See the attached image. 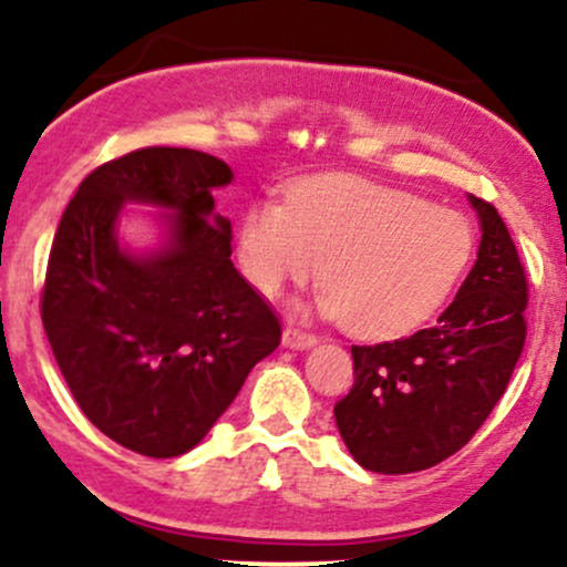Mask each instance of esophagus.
I'll return each mask as SVG.
<instances>
[{
	"label": "esophagus",
	"mask_w": 567,
	"mask_h": 567,
	"mask_svg": "<svg viewBox=\"0 0 567 567\" xmlns=\"http://www.w3.org/2000/svg\"><path fill=\"white\" fill-rule=\"evenodd\" d=\"M281 342H284V348H289V350H310L312 344L318 342V339L312 337V334H308V331L295 329V326H286Z\"/></svg>",
	"instance_id": "34e87169"
}]
</instances>
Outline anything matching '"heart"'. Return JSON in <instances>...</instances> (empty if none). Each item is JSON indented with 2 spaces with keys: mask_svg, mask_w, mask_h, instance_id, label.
Segmentation results:
<instances>
[{
  "mask_svg": "<svg viewBox=\"0 0 567 567\" xmlns=\"http://www.w3.org/2000/svg\"><path fill=\"white\" fill-rule=\"evenodd\" d=\"M475 228L462 212L350 175L291 185L286 204L255 202L238 223L236 257L262 297L321 278L316 302L352 334L392 339L430 321L467 276Z\"/></svg>",
  "mask_w": 567,
  "mask_h": 567,
  "instance_id": "heart-1",
  "label": "heart"
}]
</instances>
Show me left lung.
Masks as SVG:
<instances>
[{
	"instance_id": "obj_1",
	"label": "left lung",
	"mask_w": 567,
	"mask_h": 567,
	"mask_svg": "<svg viewBox=\"0 0 567 567\" xmlns=\"http://www.w3.org/2000/svg\"><path fill=\"white\" fill-rule=\"evenodd\" d=\"M467 198L483 236L454 302L432 329L352 348L355 384L334 419L369 472L405 475L456 454L494 411L523 352L528 284L520 257L494 206Z\"/></svg>"
}]
</instances>
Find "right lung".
Listing matches in <instances>:
<instances>
[{
  "label": "right lung",
  "mask_w": 567,
  "mask_h": 567,
  "mask_svg": "<svg viewBox=\"0 0 567 567\" xmlns=\"http://www.w3.org/2000/svg\"><path fill=\"white\" fill-rule=\"evenodd\" d=\"M223 158L143 148L97 166L60 217L42 323L60 374L95 427L135 454H188L228 411L281 326L230 262L212 190ZM126 203L158 208L159 238L117 233Z\"/></svg>",
  "instance_id": "obj_1"
}]
</instances>
